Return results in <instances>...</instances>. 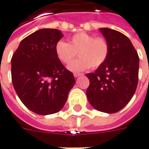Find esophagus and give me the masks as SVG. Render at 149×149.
<instances>
[{
  "instance_id": "obj_1",
  "label": "esophagus",
  "mask_w": 149,
  "mask_h": 149,
  "mask_svg": "<svg viewBox=\"0 0 149 149\" xmlns=\"http://www.w3.org/2000/svg\"><path fill=\"white\" fill-rule=\"evenodd\" d=\"M81 75H83V74H81V73H74V76L75 77V78H77V77L79 76H81Z\"/></svg>"
}]
</instances>
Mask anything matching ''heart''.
<instances>
[{
    "label": "heart",
    "mask_w": 149,
    "mask_h": 149,
    "mask_svg": "<svg viewBox=\"0 0 149 149\" xmlns=\"http://www.w3.org/2000/svg\"><path fill=\"white\" fill-rule=\"evenodd\" d=\"M55 52L61 63L68 65L77 56L80 58L69 65L68 69L73 72L84 71L91 67L97 68L104 64L109 54L107 40L102 37L79 32L70 39V43L60 40L56 44Z\"/></svg>",
    "instance_id": "1"
}]
</instances>
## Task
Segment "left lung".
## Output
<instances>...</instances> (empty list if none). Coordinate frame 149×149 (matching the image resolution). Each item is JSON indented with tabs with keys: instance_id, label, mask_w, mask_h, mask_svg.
Listing matches in <instances>:
<instances>
[{
	"instance_id": "left-lung-1",
	"label": "left lung",
	"mask_w": 149,
	"mask_h": 149,
	"mask_svg": "<svg viewBox=\"0 0 149 149\" xmlns=\"http://www.w3.org/2000/svg\"><path fill=\"white\" fill-rule=\"evenodd\" d=\"M99 30L109 44V54L95 72L87 74L90 84L86 94L96 110L113 113L123 109L135 94L139 59L125 35L107 27Z\"/></svg>"
}]
</instances>
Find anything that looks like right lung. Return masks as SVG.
<instances>
[{"label": "right lung", "mask_w": 149, "mask_h": 149, "mask_svg": "<svg viewBox=\"0 0 149 149\" xmlns=\"http://www.w3.org/2000/svg\"><path fill=\"white\" fill-rule=\"evenodd\" d=\"M58 29L38 30L23 39L11 59V76L19 99L31 111L48 115L60 111L75 80L58 60Z\"/></svg>", "instance_id": "right-lung-1"}]
</instances>
